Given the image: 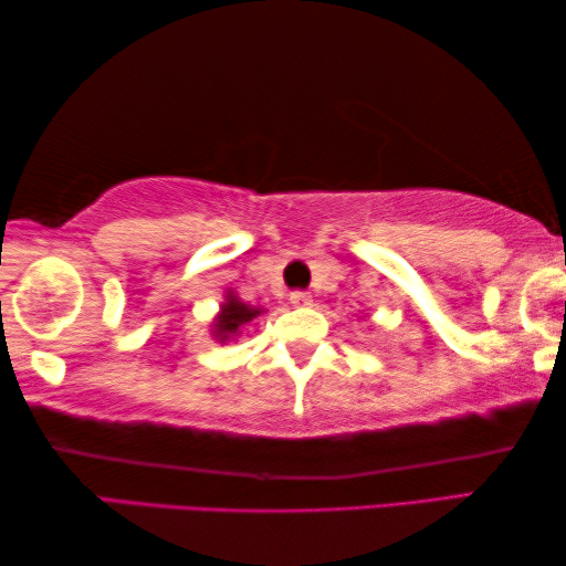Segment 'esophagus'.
<instances>
[{"label":"esophagus","instance_id":"1","mask_svg":"<svg viewBox=\"0 0 566 566\" xmlns=\"http://www.w3.org/2000/svg\"><path fill=\"white\" fill-rule=\"evenodd\" d=\"M291 303H293V306H311V293L293 291L291 293Z\"/></svg>","mask_w":566,"mask_h":566}]
</instances>
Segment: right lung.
<instances>
[{
    "mask_svg": "<svg viewBox=\"0 0 566 566\" xmlns=\"http://www.w3.org/2000/svg\"><path fill=\"white\" fill-rule=\"evenodd\" d=\"M258 313H260L258 308L248 306V303H240L238 298H234V295H230L228 303L222 306L220 318H217V324H214V328H217L214 336L220 338V342H228V338L238 334L242 326L250 324V321H253Z\"/></svg>",
    "mask_w": 566,
    "mask_h": 566,
    "instance_id": "obj_1",
    "label": "right lung"
}]
</instances>
